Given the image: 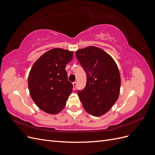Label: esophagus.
<instances>
[{"label":"esophagus","mask_w":155,"mask_h":155,"mask_svg":"<svg viewBox=\"0 0 155 155\" xmlns=\"http://www.w3.org/2000/svg\"><path fill=\"white\" fill-rule=\"evenodd\" d=\"M72 85H73V89H74V90H75V89L76 88V86H77V82H76V81L73 82V83H72Z\"/></svg>","instance_id":"esophagus-1"}]
</instances>
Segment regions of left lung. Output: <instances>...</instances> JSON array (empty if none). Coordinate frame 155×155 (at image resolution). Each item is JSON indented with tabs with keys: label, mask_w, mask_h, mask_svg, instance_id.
Segmentation results:
<instances>
[{
	"label": "left lung",
	"mask_w": 155,
	"mask_h": 155,
	"mask_svg": "<svg viewBox=\"0 0 155 155\" xmlns=\"http://www.w3.org/2000/svg\"><path fill=\"white\" fill-rule=\"evenodd\" d=\"M76 55L87 74L86 87L78 92L79 100L88 114L104 115L119 97L118 67L109 54L94 46L78 50Z\"/></svg>",
	"instance_id": "1"
}]
</instances>
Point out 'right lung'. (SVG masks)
I'll return each instance as SVG.
<instances>
[{"mask_svg": "<svg viewBox=\"0 0 155 155\" xmlns=\"http://www.w3.org/2000/svg\"><path fill=\"white\" fill-rule=\"evenodd\" d=\"M72 51L55 48L37 59L30 70L28 83L31 99L40 109L57 114L66 106L72 92L65 67L72 59Z\"/></svg>", "mask_w": 155, "mask_h": 155, "instance_id": "obj_1", "label": "right lung"}]
</instances>
